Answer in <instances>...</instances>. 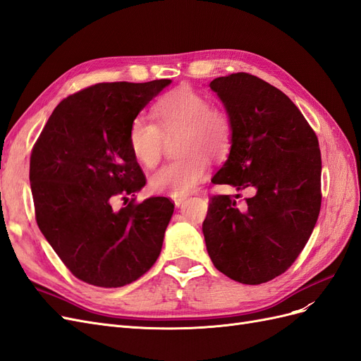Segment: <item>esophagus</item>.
Masks as SVG:
<instances>
[{
	"instance_id": "esophagus-1",
	"label": "esophagus",
	"mask_w": 361,
	"mask_h": 361,
	"mask_svg": "<svg viewBox=\"0 0 361 361\" xmlns=\"http://www.w3.org/2000/svg\"><path fill=\"white\" fill-rule=\"evenodd\" d=\"M183 204V199H174V206L180 207Z\"/></svg>"
}]
</instances>
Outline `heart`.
<instances>
[{
    "label": "heart",
    "mask_w": 361,
    "mask_h": 361,
    "mask_svg": "<svg viewBox=\"0 0 361 361\" xmlns=\"http://www.w3.org/2000/svg\"><path fill=\"white\" fill-rule=\"evenodd\" d=\"M152 122L135 118L129 126L128 143L138 164L152 169L162 155L164 138H174V150L180 155L161 167L149 179L150 190L183 199L206 178L209 162L223 159L232 147L233 122L224 108L212 106L207 96L179 87L161 96L150 108Z\"/></svg>",
    "instance_id": "obj_1"
}]
</instances>
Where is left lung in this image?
<instances>
[{
	"label": "left lung",
	"instance_id": "8db88e82",
	"mask_svg": "<svg viewBox=\"0 0 361 361\" xmlns=\"http://www.w3.org/2000/svg\"><path fill=\"white\" fill-rule=\"evenodd\" d=\"M233 122V140L215 183L250 188L214 195L203 221L214 267L244 285L283 274L300 256L321 209L318 137L289 97L250 73L220 76L209 84Z\"/></svg>",
	"mask_w": 361,
	"mask_h": 361
}]
</instances>
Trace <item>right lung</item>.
Here are the masks:
<instances>
[{
    "label": "right lung",
    "mask_w": 361,
    "mask_h": 361,
    "mask_svg": "<svg viewBox=\"0 0 361 361\" xmlns=\"http://www.w3.org/2000/svg\"><path fill=\"white\" fill-rule=\"evenodd\" d=\"M171 80L101 82L63 99L30 158L36 221L72 274L89 285L120 288L155 264L174 204L135 199L146 185L130 154L129 126Z\"/></svg>",
    "instance_id": "right-lung-1"
}]
</instances>
